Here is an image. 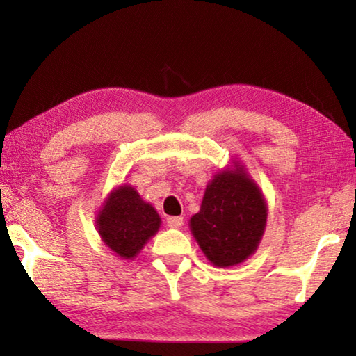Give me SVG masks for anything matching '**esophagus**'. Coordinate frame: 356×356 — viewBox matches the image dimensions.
<instances>
[{"label":"esophagus","mask_w":356,"mask_h":356,"mask_svg":"<svg viewBox=\"0 0 356 356\" xmlns=\"http://www.w3.org/2000/svg\"><path fill=\"white\" fill-rule=\"evenodd\" d=\"M166 222L171 229H180L184 226V218L182 216H170Z\"/></svg>","instance_id":"34e87169"}]
</instances>
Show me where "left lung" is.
I'll return each mask as SVG.
<instances>
[{"label": "left lung", "mask_w": 356, "mask_h": 356, "mask_svg": "<svg viewBox=\"0 0 356 356\" xmlns=\"http://www.w3.org/2000/svg\"><path fill=\"white\" fill-rule=\"evenodd\" d=\"M268 207L262 190L238 160L215 174L204 191L190 231L215 267L245 262L259 248L267 226Z\"/></svg>", "instance_id": "8db88e82"}]
</instances>
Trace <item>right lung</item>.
Returning a JSON list of instances; mask_svg holds the SVG:
<instances>
[{
    "label": "right lung",
    "mask_w": 356,
    "mask_h": 356,
    "mask_svg": "<svg viewBox=\"0 0 356 356\" xmlns=\"http://www.w3.org/2000/svg\"><path fill=\"white\" fill-rule=\"evenodd\" d=\"M97 232L113 254L131 261L159 232L161 218L134 186L122 184L113 188L95 216Z\"/></svg>",
    "instance_id": "1"
}]
</instances>
